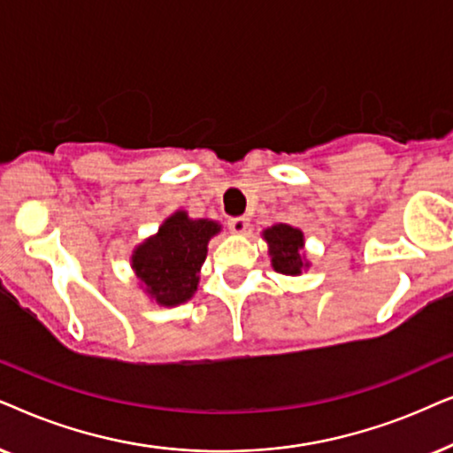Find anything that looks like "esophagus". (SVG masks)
I'll list each match as a JSON object with an SVG mask.
<instances>
[{
    "label": "esophagus",
    "instance_id": "1",
    "mask_svg": "<svg viewBox=\"0 0 453 453\" xmlns=\"http://www.w3.org/2000/svg\"><path fill=\"white\" fill-rule=\"evenodd\" d=\"M227 227H230L232 234H244L249 230V219H246V217H232V219L227 221Z\"/></svg>",
    "mask_w": 453,
    "mask_h": 453
}]
</instances>
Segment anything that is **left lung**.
Returning <instances> with one entry per match:
<instances>
[{
	"instance_id": "left-lung-1",
	"label": "left lung",
	"mask_w": 453,
	"mask_h": 453,
	"mask_svg": "<svg viewBox=\"0 0 453 453\" xmlns=\"http://www.w3.org/2000/svg\"><path fill=\"white\" fill-rule=\"evenodd\" d=\"M261 238L269 246L271 267L277 273L298 277L311 267L309 257L304 252V234L289 223H275L261 232Z\"/></svg>"
}]
</instances>
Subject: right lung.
Masks as SVG:
<instances>
[{"label": "right lung", "instance_id": "right-lung-1", "mask_svg": "<svg viewBox=\"0 0 453 453\" xmlns=\"http://www.w3.org/2000/svg\"><path fill=\"white\" fill-rule=\"evenodd\" d=\"M219 232V221L192 219L178 209L165 217L153 236L134 246L130 267L150 303L170 309L195 296L209 240Z\"/></svg>", "mask_w": 453, "mask_h": 453}]
</instances>
